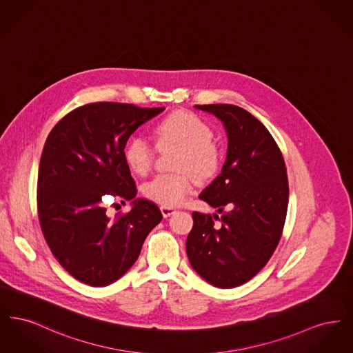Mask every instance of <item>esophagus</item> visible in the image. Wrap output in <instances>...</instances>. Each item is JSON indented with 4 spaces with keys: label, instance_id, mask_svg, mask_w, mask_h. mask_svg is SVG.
Listing matches in <instances>:
<instances>
[{
    "label": "esophagus",
    "instance_id": "34e87169",
    "mask_svg": "<svg viewBox=\"0 0 353 353\" xmlns=\"http://www.w3.org/2000/svg\"><path fill=\"white\" fill-rule=\"evenodd\" d=\"M160 210H161V214H163V217H170L172 214H174L176 213V209L174 208H172V206H161L160 208Z\"/></svg>",
    "mask_w": 353,
    "mask_h": 353
}]
</instances>
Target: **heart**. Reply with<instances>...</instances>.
Masks as SVG:
<instances>
[{
    "label": "heart",
    "instance_id": "1",
    "mask_svg": "<svg viewBox=\"0 0 353 353\" xmlns=\"http://www.w3.org/2000/svg\"><path fill=\"white\" fill-rule=\"evenodd\" d=\"M154 134L159 145H176L181 152L176 168L185 169L173 174H157L144 185V194L148 200L163 206H177L193 192L196 179L186 170L190 169L199 179H208L216 173L219 165V152L212 141L213 132L206 121L192 112H174L161 120ZM154 148L143 136L128 140L124 159L130 169L144 176L152 168Z\"/></svg>",
    "mask_w": 353,
    "mask_h": 353
}]
</instances>
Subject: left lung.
<instances>
[{
    "label": "left lung",
    "instance_id": "left-lung-1",
    "mask_svg": "<svg viewBox=\"0 0 353 353\" xmlns=\"http://www.w3.org/2000/svg\"><path fill=\"white\" fill-rule=\"evenodd\" d=\"M194 107L223 123L228 153L221 173L200 194L221 219L193 212L186 254L208 283L233 288L263 269L278 246L288 203L285 160L268 128L246 110L233 104Z\"/></svg>",
    "mask_w": 353,
    "mask_h": 353
}]
</instances>
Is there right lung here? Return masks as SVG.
<instances>
[{
  "label": "right lung",
  "instance_id": "right-lung-1",
  "mask_svg": "<svg viewBox=\"0 0 353 353\" xmlns=\"http://www.w3.org/2000/svg\"><path fill=\"white\" fill-rule=\"evenodd\" d=\"M165 108L91 103L51 130L38 170L37 203L42 233L61 266L85 285L104 287L132 268L152 229L163 219L156 203L136 197L124 159L127 140ZM133 203L110 219L101 199Z\"/></svg>",
  "mask_w": 353,
  "mask_h": 353
}]
</instances>
